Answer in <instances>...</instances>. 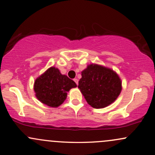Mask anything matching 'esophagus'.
<instances>
[{"label":"esophagus","mask_w":155,"mask_h":155,"mask_svg":"<svg viewBox=\"0 0 155 155\" xmlns=\"http://www.w3.org/2000/svg\"><path fill=\"white\" fill-rule=\"evenodd\" d=\"M74 82L76 83V84H77V85H78V80L77 79V78H74Z\"/></svg>","instance_id":"1"}]
</instances>
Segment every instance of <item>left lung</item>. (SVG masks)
Instances as JSON below:
<instances>
[{"instance_id": "8db88e82", "label": "left lung", "mask_w": 155, "mask_h": 155, "mask_svg": "<svg viewBox=\"0 0 155 155\" xmlns=\"http://www.w3.org/2000/svg\"><path fill=\"white\" fill-rule=\"evenodd\" d=\"M81 77L78 88L93 107H105L120 94L121 80L112 69L93 64L82 71Z\"/></svg>"}]
</instances>
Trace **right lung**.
<instances>
[{
	"instance_id": "right-lung-1",
	"label": "right lung",
	"mask_w": 155,
	"mask_h": 155,
	"mask_svg": "<svg viewBox=\"0 0 155 155\" xmlns=\"http://www.w3.org/2000/svg\"><path fill=\"white\" fill-rule=\"evenodd\" d=\"M77 87L75 82L66 75L61 74L58 69L51 67L34 83L36 96L42 103L57 107L66 99L67 92Z\"/></svg>"
}]
</instances>
